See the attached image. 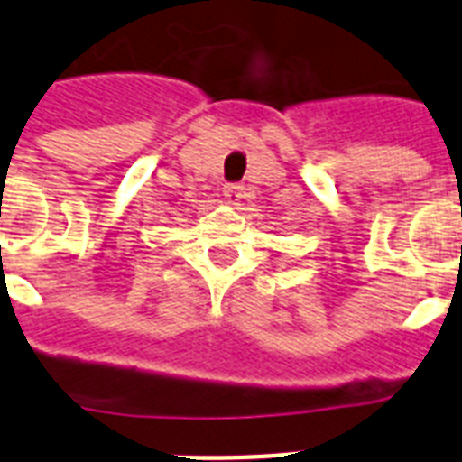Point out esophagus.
<instances>
[{
  "label": "esophagus",
  "instance_id": "1",
  "mask_svg": "<svg viewBox=\"0 0 462 462\" xmlns=\"http://www.w3.org/2000/svg\"><path fill=\"white\" fill-rule=\"evenodd\" d=\"M225 197L230 199L232 204H237V201L246 199V187H244L242 182H227V185H225Z\"/></svg>",
  "mask_w": 462,
  "mask_h": 462
}]
</instances>
